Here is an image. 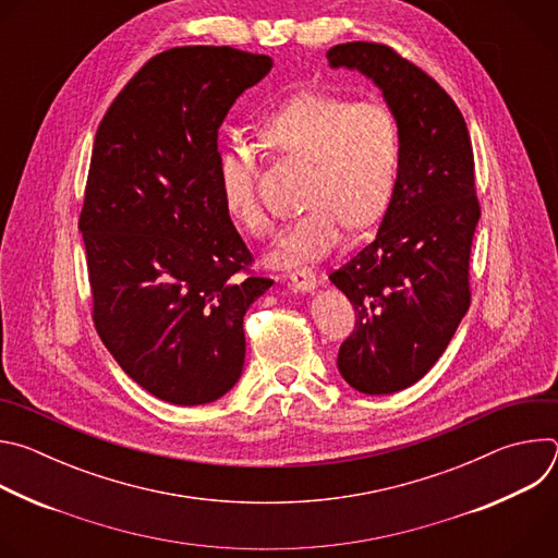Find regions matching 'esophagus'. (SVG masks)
Masks as SVG:
<instances>
[{"mask_svg": "<svg viewBox=\"0 0 558 558\" xmlns=\"http://www.w3.org/2000/svg\"><path fill=\"white\" fill-rule=\"evenodd\" d=\"M317 284V276L311 267H300L289 274V287L298 291H311Z\"/></svg>", "mask_w": 558, "mask_h": 558, "instance_id": "1", "label": "esophagus"}]
</instances>
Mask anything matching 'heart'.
<instances>
[{
    "mask_svg": "<svg viewBox=\"0 0 558 558\" xmlns=\"http://www.w3.org/2000/svg\"><path fill=\"white\" fill-rule=\"evenodd\" d=\"M260 141L311 163L304 203L271 254L276 265L327 256L347 225L368 227L388 209L402 163V136L392 110L381 101H349L331 93H302L260 128ZM227 211L254 235H267L271 220L258 198L256 163L250 151L229 147L218 161Z\"/></svg>",
    "mask_w": 558,
    "mask_h": 558,
    "instance_id": "1",
    "label": "heart"
}]
</instances>
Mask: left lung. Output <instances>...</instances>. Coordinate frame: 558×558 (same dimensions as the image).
Listing matches in <instances>:
<instances>
[{"label": "left lung", "mask_w": 558, "mask_h": 558, "mask_svg": "<svg viewBox=\"0 0 558 558\" xmlns=\"http://www.w3.org/2000/svg\"><path fill=\"white\" fill-rule=\"evenodd\" d=\"M333 68L371 76L400 123V177L375 241L329 280L355 308L338 368L360 392L420 381L470 306V250L482 216L470 134L450 95L386 44L329 48Z\"/></svg>", "instance_id": "1"}]
</instances>
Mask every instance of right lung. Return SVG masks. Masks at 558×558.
Here are the masks:
<instances>
[{"instance_id":"1","label":"right lung","mask_w":558,"mask_h":558,"mask_svg":"<svg viewBox=\"0 0 558 558\" xmlns=\"http://www.w3.org/2000/svg\"><path fill=\"white\" fill-rule=\"evenodd\" d=\"M267 54L181 46L154 54L99 123L78 214L95 329L119 366L177 407L243 373L254 271L218 181V128L271 70Z\"/></svg>"}]
</instances>
